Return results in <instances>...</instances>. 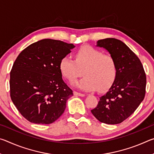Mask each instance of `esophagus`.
<instances>
[{"label":"esophagus","instance_id":"obj_1","mask_svg":"<svg viewBox=\"0 0 154 154\" xmlns=\"http://www.w3.org/2000/svg\"><path fill=\"white\" fill-rule=\"evenodd\" d=\"M74 95H75V96H82V97H83V96H85V94H84L77 92H76V91H74Z\"/></svg>","mask_w":154,"mask_h":154}]
</instances>
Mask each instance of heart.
I'll use <instances>...</instances> for the list:
<instances>
[{"instance_id": "b5f03b06", "label": "heart", "mask_w": 154, "mask_h": 154, "mask_svg": "<svg viewBox=\"0 0 154 154\" xmlns=\"http://www.w3.org/2000/svg\"><path fill=\"white\" fill-rule=\"evenodd\" d=\"M60 71L69 82L83 73L84 77L73 83L80 90L91 92L107 90L118 73L117 62L113 56L89 45L83 46L75 54V60L64 56L60 62Z\"/></svg>"}]
</instances>
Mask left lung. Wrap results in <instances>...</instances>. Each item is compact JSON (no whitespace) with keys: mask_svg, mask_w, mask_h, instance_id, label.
<instances>
[{"mask_svg":"<svg viewBox=\"0 0 154 154\" xmlns=\"http://www.w3.org/2000/svg\"><path fill=\"white\" fill-rule=\"evenodd\" d=\"M96 46L106 49L116 59L118 73L91 112L102 123L118 124L131 116L144 99L146 75L139 58L122 41L107 38L98 40Z\"/></svg>","mask_w":154,"mask_h":154,"instance_id":"left-lung-1","label":"left lung"}]
</instances>
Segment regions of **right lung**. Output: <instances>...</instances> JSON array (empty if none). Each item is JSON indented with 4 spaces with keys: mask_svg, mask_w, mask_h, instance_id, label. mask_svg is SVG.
<instances>
[{
    "mask_svg": "<svg viewBox=\"0 0 154 154\" xmlns=\"http://www.w3.org/2000/svg\"><path fill=\"white\" fill-rule=\"evenodd\" d=\"M75 47L45 38L28 46L17 57L10 72V96L28 121L51 124L64 113L73 94L62 79L60 62Z\"/></svg>",
    "mask_w": 154,
    "mask_h": 154,
    "instance_id": "right-lung-1",
    "label": "right lung"
}]
</instances>
